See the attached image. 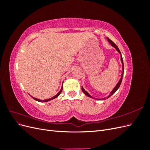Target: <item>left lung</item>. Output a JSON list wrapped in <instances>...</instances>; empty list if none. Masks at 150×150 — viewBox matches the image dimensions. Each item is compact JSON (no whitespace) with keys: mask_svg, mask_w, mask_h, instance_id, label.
<instances>
[{"mask_svg":"<svg viewBox=\"0 0 150 150\" xmlns=\"http://www.w3.org/2000/svg\"><path fill=\"white\" fill-rule=\"evenodd\" d=\"M107 39H108V42L111 44V46H112V47H114L116 49V51L121 54V61L122 65V74H121V78H120V81H119V82L117 83V84L116 85V86L115 87V88L112 90V91L110 93V94L108 95V97H106V98H102V99H99V100H104V99H106L109 98H110L111 96H112V95L113 94H114L117 89H118V88H120V85H121V81H122V76H123V74H124V65H123V60H122V56H121V52H120V49H119V48H118V47H117V46H116V45L111 40H110V39H109V38H107ZM82 91H83V93L86 95V96H88V97H89V98H93L91 96V95H90V94H89L87 91H86L85 89L83 88V86H82Z\"/></svg>","mask_w":150,"mask_h":150,"instance_id":"1","label":"left lung"}]
</instances>
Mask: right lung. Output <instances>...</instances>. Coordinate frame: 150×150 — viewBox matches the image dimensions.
I'll return each mask as SVG.
<instances>
[{
  "label": "right lung",
  "instance_id": "1",
  "mask_svg": "<svg viewBox=\"0 0 150 150\" xmlns=\"http://www.w3.org/2000/svg\"><path fill=\"white\" fill-rule=\"evenodd\" d=\"M62 88H61V90L59 91V93L56 95V96H53V97H52V98H49V99H44V100H41V99H37V98H34V97H32V98H33L34 99H35V101H39V102H47V101H51V100H52V99H55V98H57L59 96V94H61V93L62 92Z\"/></svg>",
  "mask_w": 150,
  "mask_h": 150
}]
</instances>
